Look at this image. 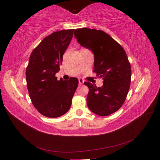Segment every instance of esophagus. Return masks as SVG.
Masks as SVG:
<instances>
[{
    "label": "esophagus",
    "mask_w": 160,
    "mask_h": 160,
    "mask_svg": "<svg viewBox=\"0 0 160 160\" xmlns=\"http://www.w3.org/2000/svg\"><path fill=\"white\" fill-rule=\"evenodd\" d=\"M78 82H79L80 85H82V84L84 83V80L82 79V78H79V80H78Z\"/></svg>",
    "instance_id": "obj_1"
}]
</instances>
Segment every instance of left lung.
Listing matches in <instances>:
<instances>
[{"mask_svg": "<svg viewBox=\"0 0 160 160\" xmlns=\"http://www.w3.org/2000/svg\"><path fill=\"white\" fill-rule=\"evenodd\" d=\"M74 36L81 45L93 52V71L104 80L101 87L84 82L89 88L88 107L100 116L115 113L124 104L130 88L131 68L127 53L120 44L102 30L77 29Z\"/></svg>", "mask_w": 160, "mask_h": 160, "instance_id": "1", "label": "left lung"}]
</instances>
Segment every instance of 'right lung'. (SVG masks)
<instances>
[{"label": "right lung", "mask_w": 160, "mask_h": 160, "mask_svg": "<svg viewBox=\"0 0 160 160\" xmlns=\"http://www.w3.org/2000/svg\"><path fill=\"white\" fill-rule=\"evenodd\" d=\"M74 29L61 30L45 37L33 50L26 68L27 87L33 106L48 118L62 116L69 110L78 80H57L62 56Z\"/></svg>", "instance_id": "right-lung-1"}]
</instances>
